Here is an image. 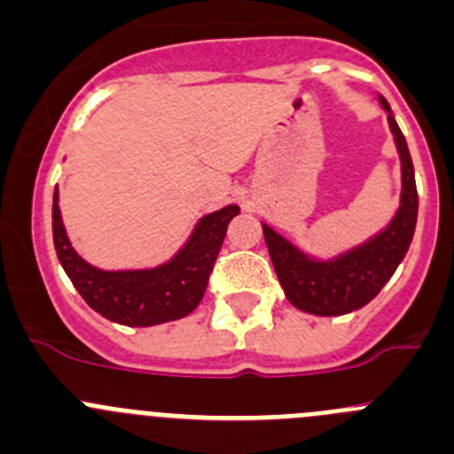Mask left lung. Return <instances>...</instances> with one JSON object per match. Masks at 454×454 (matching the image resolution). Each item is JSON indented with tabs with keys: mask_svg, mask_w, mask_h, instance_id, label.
I'll list each match as a JSON object with an SVG mask.
<instances>
[{
	"mask_svg": "<svg viewBox=\"0 0 454 454\" xmlns=\"http://www.w3.org/2000/svg\"><path fill=\"white\" fill-rule=\"evenodd\" d=\"M378 99L380 106L387 110V120L400 156V174H403L400 206L391 222L366 242L325 260L308 255L296 244L289 242L287 237L273 231L269 223H262L264 242L285 296L294 308L317 317L348 314L373 301L403 262L414 237L416 217H419L414 165L405 136L395 124L389 104L385 97Z\"/></svg>",
	"mask_w": 454,
	"mask_h": 454,
	"instance_id": "8db88e82",
	"label": "left lung"
}]
</instances>
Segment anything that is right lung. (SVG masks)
Listing matches in <instances>:
<instances>
[{"label": "right lung", "mask_w": 454, "mask_h": 454, "mask_svg": "<svg viewBox=\"0 0 454 454\" xmlns=\"http://www.w3.org/2000/svg\"><path fill=\"white\" fill-rule=\"evenodd\" d=\"M235 215H239L237 206L203 215L176 255L158 267L106 271L85 262L69 242L56 187L51 210L56 255L72 285L95 312L115 324L149 328L187 317L201 303L226 228Z\"/></svg>", "instance_id": "right-lung-1"}]
</instances>
